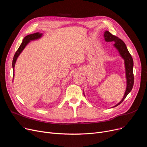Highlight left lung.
Wrapping results in <instances>:
<instances>
[{"label":"left lung","mask_w":147,"mask_h":147,"mask_svg":"<svg viewBox=\"0 0 147 147\" xmlns=\"http://www.w3.org/2000/svg\"><path fill=\"white\" fill-rule=\"evenodd\" d=\"M104 40L105 42H114L113 46L118 51L120 57L124 59V64L126 73V89L125 92L124 96L121 99V101L115 105L113 107H117L120 105L124 99L126 98L129 92L132 90L134 86V76L133 73V67H134V61L132 56L129 52L126 46L122 40L118 37L115 36L110 33L109 31H105L104 34ZM84 94V92H83Z\"/></svg>","instance_id":"8db88e82"}]
</instances>
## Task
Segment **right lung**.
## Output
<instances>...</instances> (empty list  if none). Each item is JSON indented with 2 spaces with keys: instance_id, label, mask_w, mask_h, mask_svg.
I'll return each mask as SVG.
<instances>
[{
  "instance_id": "right-lung-1",
  "label": "right lung",
  "mask_w": 147,
  "mask_h": 147,
  "mask_svg": "<svg viewBox=\"0 0 147 147\" xmlns=\"http://www.w3.org/2000/svg\"><path fill=\"white\" fill-rule=\"evenodd\" d=\"M43 36L42 33H35L34 34H29L27 35V36H26L24 39H23L20 46L19 47V48L18 49V50L17 51V52H15L13 60H12V68H13V77H14V67H15V63H16L17 59L18 58V57H19V55H20V53L22 52V51L24 49V48H26V46L30 43V42L32 41V40H36L37 39H39L40 38H41Z\"/></svg>"
}]
</instances>
